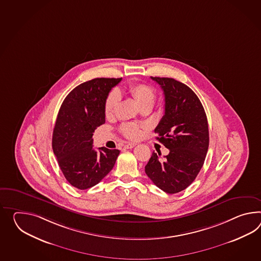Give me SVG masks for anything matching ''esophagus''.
Segmentation results:
<instances>
[{
	"label": "esophagus",
	"instance_id": "34e87169",
	"mask_svg": "<svg viewBox=\"0 0 261 261\" xmlns=\"http://www.w3.org/2000/svg\"><path fill=\"white\" fill-rule=\"evenodd\" d=\"M136 145H137V144H135V143H128V144H126L124 147H125L126 149H132V148H134Z\"/></svg>",
	"mask_w": 261,
	"mask_h": 261
}]
</instances>
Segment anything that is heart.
I'll list each match as a JSON object with an SVG mask.
<instances>
[{
    "mask_svg": "<svg viewBox=\"0 0 261 261\" xmlns=\"http://www.w3.org/2000/svg\"><path fill=\"white\" fill-rule=\"evenodd\" d=\"M127 90L135 101L138 102L140 108L153 107L155 100V92L151 86L147 84L134 83L128 86ZM119 101L120 94L117 91H112L108 94L105 102V114L107 117H111L114 115ZM121 132L129 140H137L141 135L140 125L132 122L123 123L121 126Z\"/></svg>",
    "mask_w": 261,
    "mask_h": 261,
    "instance_id": "b5f03b06",
    "label": "heart"
}]
</instances>
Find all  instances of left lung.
<instances>
[{
  "label": "left lung",
  "mask_w": 261,
  "mask_h": 261,
  "mask_svg": "<svg viewBox=\"0 0 261 261\" xmlns=\"http://www.w3.org/2000/svg\"><path fill=\"white\" fill-rule=\"evenodd\" d=\"M165 97V112L154 129L156 140L170 150L165 159L153 152L145 172L167 193L184 191L202 169L210 144L206 115L197 95L187 85L167 77H151Z\"/></svg>",
  "instance_id": "8db88e82"
}]
</instances>
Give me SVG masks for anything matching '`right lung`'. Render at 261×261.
Returning <instances> with one entry per match:
<instances>
[{
	"label": "right lung",
	"mask_w": 261,
	"mask_h": 261,
	"mask_svg": "<svg viewBox=\"0 0 261 261\" xmlns=\"http://www.w3.org/2000/svg\"><path fill=\"white\" fill-rule=\"evenodd\" d=\"M121 78H95L80 84L65 98L53 132V150L64 176L71 186L87 190L113 169L120 151H96L92 136L106 122L105 102Z\"/></svg>",
	"instance_id": "right-lung-1"
}]
</instances>
